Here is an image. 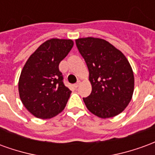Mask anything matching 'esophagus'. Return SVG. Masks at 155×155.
Returning <instances> with one entry per match:
<instances>
[{"instance_id": "34e87169", "label": "esophagus", "mask_w": 155, "mask_h": 155, "mask_svg": "<svg viewBox=\"0 0 155 155\" xmlns=\"http://www.w3.org/2000/svg\"><path fill=\"white\" fill-rule=\"evenodd\" d=\"M80 84H81V82H80V81H78V82H77V83H76V84H74V87L75 88V89H76V88L79 87V85H80Z\"/></svg>"}]
</instances>
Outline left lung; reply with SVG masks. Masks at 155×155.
Wrapping results in <instances>:
<instances>
[{"mask_svg":"<svg viewBox=\"0 0 155 155\" xmlns=\"http://www.w3.org/2000/svg\"><path fill=\"white\" fill-rule=\"evenodd\" d=\"M89 70L91 94L83 98L89 110L106 119L120 114L131 101L134 88L133 70L125 55L105 40H75Z\"/></svg>","mask_w":155,"mask_h":155,"instance_id":"left-lung-1","label":"left lung"}]
</instances>
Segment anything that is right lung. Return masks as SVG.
<instances>
[{
    "label": "right lung",
    "instance_id": "add662e5",
    "mask_svg": "<svg viewBox=\"0 0 155 155\" xmlns=\"http://www.w3.org/2000/svg\"><path fill=\"white\" fill-rule=\"evenodd\" d=\"M73 45L72 40H48L25 62L19 79V94L26 110L36 118L51 119L65 107L71 91L63 83L59 64Z\"/></svg>",
    "mask_w": 155,
    "mask_h": 155
}]
</instances>
